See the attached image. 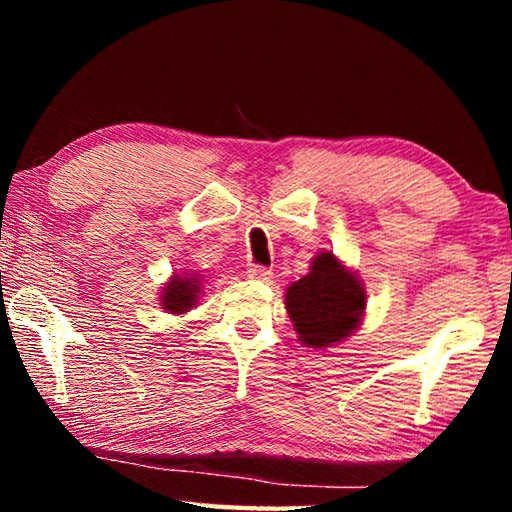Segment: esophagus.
<instances>
[{"label":"esophagus","mask_w":512,"mask_h":512,"mask_svg":"<svg viewBox=\"0 0 512 512\" xmlns=\"http://www.w3.org/2000/svg\"><path fill=\"white\" fill-rule=\"evenodd\" d=\"M248 277H253V280H268L271 277V268L266 266H259V264H248Z\"/></svg>","instance_id":"esophagus-1"}]
</instances>
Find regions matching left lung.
<instances>
[{
    "instance_id": "1",
    "label": "left lung",
    "mask_w": 512,
    "mask_h": 512,
    "mask_svg": "<svg viewBox=\"0 0 512 512\" xmlns=\"http://www.w3.org/2000/svg\"><path fill=\"white\" fill-rule=\"evenodd\" d=\"M366 291L334 253H318L311 271L287 291V311L307 348H332L359 327Z\"/></svg>"
}]
</instances>
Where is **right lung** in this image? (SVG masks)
<instances>
[{"instance_id": "right-lung-1", "label": "right lung", "mask_w": 512, "mask_h": 512, "mask_svg": "<svg viewBox=\"0 0 512 512\" xmlns=\"http://www.w3.org/2000/svg\"><path fill=\"white\" fill-rule=\"evenodd\" d=\"M198 293H201V282L198 277H180L173 275L171 282L162 289L160 305L167 309L169 314H185V311L192 309L198 300Z\"/></svg>"}]
</instances>
